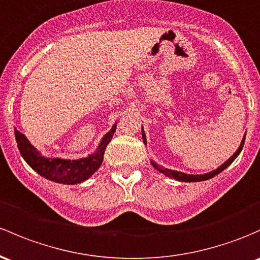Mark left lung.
I'll return each instance as SVG.
<instances>
[{"label":"left lung","instance_id":"left-lung-1","mask_svg":"<svg viewBox=\"0 0 260 260\" xmlns=\"http://www.w3.org/2000/svg\"><path fill=\"white\" fill-rule=\"evenodd\" d=\"M142 138H143V143L147 144L146 133H144L143 127H142ZM244 141H245V135L243 136L242 142H240L238 149H237V151L234 152V154L232 155V157L229 158V159H226L225 162L223 163V165H220L219 167H218V168H215L214 171L208 172V173H204V174H188V173H183V172L174 171V169H168V168H166V167L159 166L157 162H154V160H152V159H151V165L154 167V168L157 169L158 172H160V173L165 174L166 177H168V178L179 180V182H203V180H208L210 178H213V177H215V176H217V174H219L220 172H223L224 169L226 168V167L231 166L232 163L234 162V159H236V158L238 157L239 153L242 152L243 146H244Z\"/></svg>","mask_w":260,"mask_h":260}]
</instances>
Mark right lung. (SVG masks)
<instances>
[{"label": "right lung", "instance_id": "right-lung-1", "mask_svg": "<svg viewBox=\"0 0 260 260\" xmlns=\"http://www.w3.org/2000/svg\"><path fill=\"white\" fill-rule=\"evenodd\" d=\"M117 123L112 125L108 133L103 136L97 149L87 157L78 159H66L58 157H46L41 153L28 138L15 128V137L21 155L27 165L43 178L62 184H78L94 174L103 162V155L107 144L116 132Z\"/></svg>", "mask_w": 260, "mask_h": 260}]
</instances>
